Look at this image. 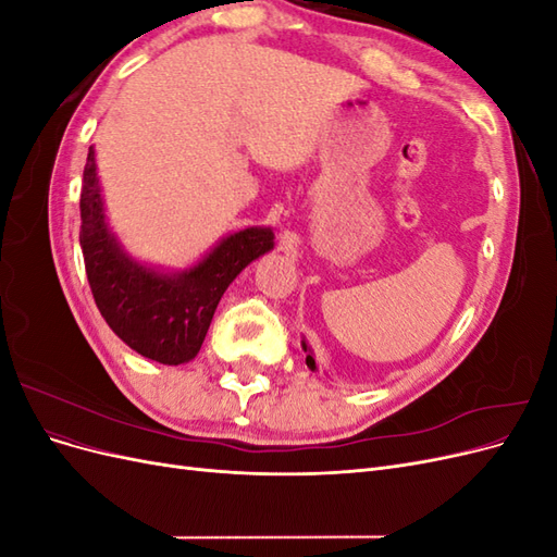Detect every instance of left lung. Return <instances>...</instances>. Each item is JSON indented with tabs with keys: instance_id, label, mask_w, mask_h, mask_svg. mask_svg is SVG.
Here are the masks:
<instances>
[{
	"instance_id": "1",
	"label": "left lung",
	"mask_w": 557,
	"mask_h": 557,
	"mask_svg": "<svg viewBox=\"0 0 557 557\" xmlns=\"http://www.w3.org/2000/svg\"><path fill=\"white\" fill-rule=\"evenodd\" d=\"M301 348H305L307 352H309V346H307V342H301ZM307 364L313 369V372H315V360H313V356H311V352H309V356H307Z\"/></svg>"
}]
</instances>
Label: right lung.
<instances>
[{"label":"right lung","mask_w":557,"mask_h":557,"mask_svg":"<svg viewBox=\"0 0 557 557\" xmlns=\"http://www.w3.org/2000/svg\"><path fill=\"white\" fill-rule=\"evenodd\" d=\"M78 239L99 313L132 350L162 364L197 356L227 285L274 248L272 230L246 227L183 272L164 274L137 262L109 230L92 146L83 170Z\"/></svg>","instance_id":"obj_1"}]
</instances>
